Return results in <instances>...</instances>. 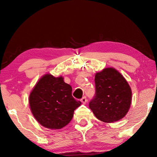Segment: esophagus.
Returning a JSON list of instances; mask_svg holds the SVG:
<instances>
[{"instance_id": "obj_1", "label": "esophagus", "mask_w": 157, "mask_h": 157, "mask_svg": "<svg viewBox=\"0 0 157 157\" xmlns=\"http://www.w3.org/2000/svg\"><path fill=\"white\" fill-rule=\"evenodd\" d=\"M81 102L83 103V104H86V103L87 102V99H86V97L84 96L83 98H82L81 99Z\"/></svg>"}]
</instances>
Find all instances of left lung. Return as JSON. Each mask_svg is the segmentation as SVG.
I'll use <instances>...</instances> for the list:
<instances>
[{
	"label": "left lung",
	"instance_id": "obj_1",
	"mask_svg": "<svg viewBox=\"0 0 157 157\" xmlns=\"http://www.w3.org/2000/svg\"><path fill=\"white\" fill-rule=\"evenodd\" d=\"M95 95L89 102L95 117L104 123L121 120L132 103V89L121 73L114 68H104L95 75Z\"/></svg>",
	"mask_w": 157,
	"mask_h": 157
}]
</instances>
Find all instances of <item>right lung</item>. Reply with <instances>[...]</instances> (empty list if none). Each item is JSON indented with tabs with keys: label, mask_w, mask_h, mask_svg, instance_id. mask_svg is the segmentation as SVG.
Masks as SVG:
<instances>
[{
	"label": "right lung",
	"mask_w": 157,
	"mask_h": 157,
	"mask_svg": "<svg viewBox=\"0 0 157 157\" xmlns=\"http://www.w3.org/2000/svg\"><path fill=\"white\" fill-rule=\"evenodd\" d=\"M30 110L42 126L51 129L65 127L72 120L81 102L72 96V87L62 76L46 74L39 79L29 96Z\"/></svg>",
	"instance_id": "obj_1"
}]
</instances>
